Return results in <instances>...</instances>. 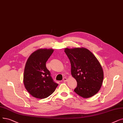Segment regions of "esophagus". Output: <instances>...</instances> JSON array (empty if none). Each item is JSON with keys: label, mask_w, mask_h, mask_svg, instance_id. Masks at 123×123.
I'll use <instances>...</instances> for the list:
<instances>
[{"label": "esophagus", "mask_w": 123, "mask_h": 123, "mask_svg": "<svg viewBox=\"0 0 123 123\" xmlns=\"http://www.w3.org/2000/svg\"><path fill=\"white\" fill-rule=\"evenodd\" d=\"M68 80V79L66 77H64L63 78V81L64 82H66Z\"/></svg>", "instance_id": "esophagus-1"}]
</instances>
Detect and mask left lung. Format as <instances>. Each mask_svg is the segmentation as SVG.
Wrapping results in <instances>:
<instances>
[{
    "instance_id": "left-lung-1",
    "label": "left lung",
    "mask_w": 123,
    "mask_h": 123,
    "mask_svg": "<svg viewBox=\"0 0 123 123\" xmlns=\"http://www.w3.org/2000/svg\"><path fill=\"white\" fill-rule=\"evenodd\" d=\"M64 52L70 60L72 77L77 81L74 92L83 98L97 94L103 82L104 71L97 58L85 48H66Z\"/></svg>"
}]
</instances>
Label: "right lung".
<instances>
[{
    "mask_svg": "<svg viewBox=\"0 0 123 123\" xmlns=\"http://www.w3.org/2000/svg\"><path fill=\"white\" fill-rule=\"evenodd\" d=\"M54 52L53 49H39L26 61L24 73V84L33 97L43 99L54 92L58 84L53 81L46 63Z\"/></svg>",
    "mask_w": 123,
    "mask_h": 123,
    "instance_id": "1",
    "label": "right lung"
}]
</instances>
